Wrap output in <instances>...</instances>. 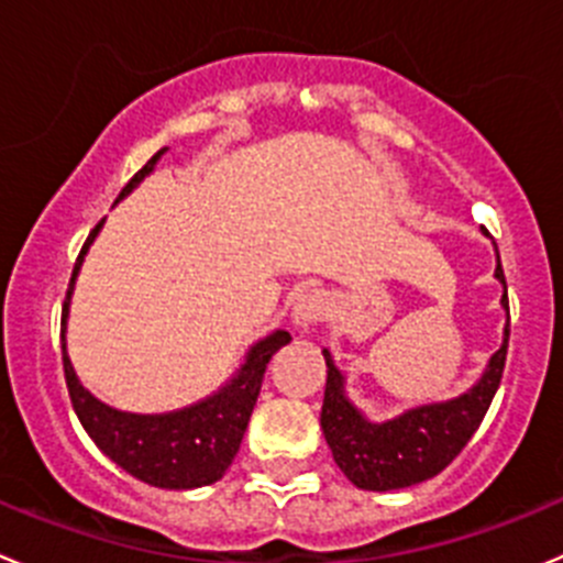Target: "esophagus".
Masks as SVG:
<instances>
[{"instance_id": "obj_1", "label": "esophagus", "mask_w": 563, "mask_h": 563, "mask_svg": "<svg viewBox=\"0 0 563 563\" xmlns=\"http://www.w3.org/2000/svg\"><path fill=\"white\" fill-rule=\"evenodd\" d=\"M330 310V302H327V294L321 288H305V291L297 294L291 305V324L294 330H308L310 324L321 321Z\"/></svg>"}]
</instances>
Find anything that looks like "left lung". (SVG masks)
<instances>
[{"mask_svg":"<svg viewBox=\"0 0 563 563\" xmlns=\"http://www.w3.org/2000/svg\"><path fill=\"white\" fill-rule=\"evenodd\" d=\"M495 277L504 286L500 305L509 316L500 255ZM506 349H509V321L504 327V343L489 357L487 368L471 390L449 401L404 409L390 420H371L363 409L354 407L352 398L346 396V376L338 371L335 360L324 349L321 354L327 360V387L321 404V432L343 476L360 489L390 493L443 473L482 427L504 376Z\"/></svg>","mask_w":563,"mask_h":563,"instance_id":"1","label":"left lung"}]
</instances>
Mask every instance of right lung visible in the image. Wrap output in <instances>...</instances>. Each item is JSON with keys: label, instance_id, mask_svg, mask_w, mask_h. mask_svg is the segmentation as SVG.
Returning <instances> with one entry per match:
<instances>
[{"label": "right lung", "instance_id": "obj_1", "mask_svg": "<svg viewBox=\"0 0 563 563\" xmlns=\"http://www.w3.org/2000/svg\"><path fill=\"white\" fill-rule=\"evenodd\" d=\"M167 148L156 151L148 165L136 173L120 192V200L151 176L156 162L165 156ZM103 222H98L96 231L87 236L79 258H76L74 275H70L68 297L63 308V368L65 382H68L70 404L79 415L81 427L90 434L92 443L109 456L118 467H123L129 476L162 489H198L220 482L231 467L233 456L239 454L244 432H247L250 415H253L255 401H258L261 382H264L266 363L280 346L291 341L286 330H275L258 343L250 346L244 354V363L239 365L236 374L225 382L217 393L206 396L203 401L189 404L184 409L159 415H140L123 412L109 404L98 401L90 390L79 382L74 365H70L68 346H65V324H68V305L74 294L76 275L81 269L87 247L98 236Z\"/></svg>", "mask_w": 563, "mask_h": 563}]
</instances>
